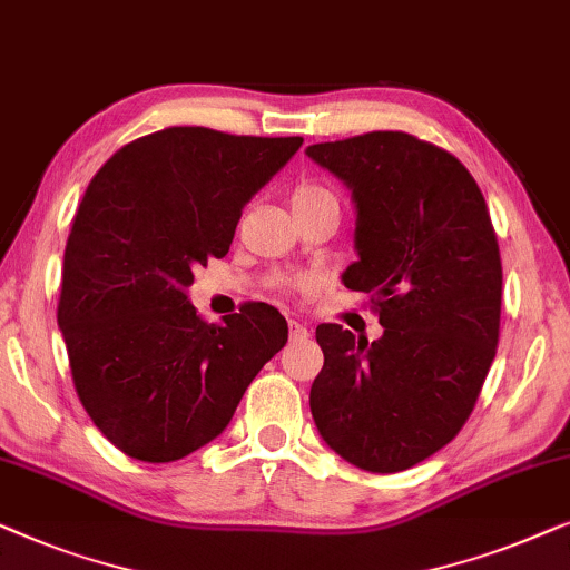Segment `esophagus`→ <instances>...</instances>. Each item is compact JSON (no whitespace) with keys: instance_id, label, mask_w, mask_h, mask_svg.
I'll return each mask as SVG.
<instances>
[{"instance_id":"1","label":"esophagus","mask_w":570,"mask_h":570,"mask_svg":"<svg viewBox=\"0 0 570 570\" xmlns=\"http://www.w3.org/2000/svg\"><path fill=\"white\" fill-rule=\"evenodd\" d=\"M288 338H292V341H307L309 331L302 323H296V320H288Z\"/></svg>"}]
</instances>
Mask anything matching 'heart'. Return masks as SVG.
Returning a JSON list of instances; mask_svg holds the SVG:
<instances>
[{
  "instance_id": "b5f03b06",
  "label": "heart",
  "mask_w": 570,
  "mask_h": 570,
  "mask_svg": "<svg viewBox=\"0 0 570 570\" xmlns=\"http://www.w3.org/2000/svg\"><path fill=\"white\" fill-rule=\"evenodd\" d=\"M317 198H333V194L317 183H302V186L294 188L292 194V206L307 204V202H317Z\"/></svg>"
}]
</instances>
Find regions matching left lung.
<instances>
[{
  "label": "left lung",
  "mask_w": 570,
  "mask_h": 570,
  "mask_svg": "<svg viewBox=\"0 0 570 570\" xmlns=\"http://www.w3.org/2000/svg\"><path fill=\"white\" fill-rule=\"evenodd\" d=\"M356 202L358 261L343 274L382 338L317 325L325 364L309 390L320 436L368 472L413 468L460 434L493 364L501 253L460 159L405 131L312 144Z\"/></svg>",
  "instance_id": "8db88e82"
}]
</instances>
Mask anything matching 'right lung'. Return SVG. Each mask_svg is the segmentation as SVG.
Instances as JSON below:
<instances>
[{"label":"right lung","instance_id":"right-lung-1","mask_svg":"<svg viewBox=\"0 0 570 570\" xmlns=\"http://www.w3.org/2000/svg\"><path fill=\"white\" fill-rule=\"evenodd\" d=\"M302 141L170 126L118 149L87 186L56 317L79 403L134 460L175 462L219 436L284 348L271 304L214 325L186 288L196 266L229 253L245 204Z\"/></svg>","mask_w":570,"mask_h":570}]
</instances>
